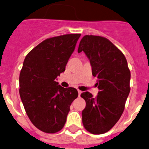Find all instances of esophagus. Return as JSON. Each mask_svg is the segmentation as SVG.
Wrapping results in <instances>:
<instances>
[{
    "label": "esophagus",
    "instance_id": "esophagus-1",
    "mask_svg": "<svg viewBox=\"0 0 149 149\" xmlns=\"http://www.w3.org/2000/svg\"><path fill=\"white\" fill-rule=\"evenodd\" d=\"M81 93H82V91H81V90H78V95H79V96H80Z\"/></svg>",
    "mask_w": 149,
    "mask_h": 149
}]
</instances>
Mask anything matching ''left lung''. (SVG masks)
<instances>
[{"label": "left lung", "instance_id": "1", "mask_svg": "<svg viewBox=\"0 0 149 149\" xmlns=\"http://www.w3.org/2000/svg\"><path fill=\"white\" fill-rule=\"evenodd\" d=\"M90 60L92 74L97 78V97L84 92L86 102L82 123L93 134L110 131L120 119L130 93L131 72L123 54L105 37L85 35L78 47Z\"/></svg>", "mask_w": 149, "mask_h": 149}]
</instances>
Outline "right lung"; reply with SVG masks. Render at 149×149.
Wrapping results in <instances>:
<instances>
[{
    "mask_svg": "<svg viewBox=\"0 0 149 149\" xmlns=\"http://www.w3.org/2000/svg\"><path fill=\"white\" fill-rule=\"evenodd\" d=\"M79 33L49 38L26 56L19 77V94L27 116L40 131L54 133L64 127L72 102L78 96L74 87L64 88L56 79L65 70Z\"/></svg>",
    "mask_w": 149,
    "mask_h": 149,
    "instance_id": "1",
    "label": "right lung"
}]
</instances>
